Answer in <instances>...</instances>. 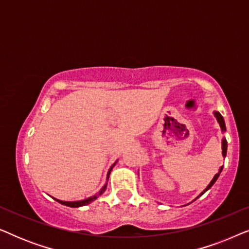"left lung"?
I'll return each instance as SVG.
<instances>
[{"mask_svg":"<svg viewBox=\"0 0 249 249\" xmlns=\"http://www.w3.org/2000/svg\"><path fill=\"white\" fill-rule=\"evenodd\" d=\"M213 114H214V117L216 118V121L219 122L220 128H221V131H222V132H226V130H227V129H226V124H224V119H223L222 115H221V114H220V112H217V111H214V112H213ZM227 148H228V145H227V139H226V137H223V138H222V156H223V158H226V155H227ZM222 169H223V166H221V168L219 169V171H217L216 175L213 177V179L211 180V182L209 183V185H207L206 188L204 189L203 192L200 193L199 195L197 196L195 199L198 198L199 196H202L204 193H206L207 190H209V189L211 188V187H212V186L214 185V183H215V181L217 180V178H219V176H220L221 171H222ZM195 199H194V200H195ZM188 204H190V203H188ZM188 204H187V205H188Z\"/></svg>","mask_w":249,"mask_h":249,"instance_id":"1","label":"left lung"}]
</instances>
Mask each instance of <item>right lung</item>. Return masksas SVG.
Returning a JSON list of instances; mask_svg holds the SVG:
<instances>
[{
  "label": "right lung",
  "instance_id": "add662e5",
  "mask_svg": "<svg viewBox=\"0 0 249 249\" xmlns=\"http://www.w3.org/2000/svg\"><path fill=\"white\" fill-rule=\"evenodd\" d=\"M117 162H118V161H115V162L113 163V164L111 165V168L108 169L107 175V182H105V183H104V186L102 187V188L100 189V192L95 194V195L90 196V197H88V198L81 199V200H73V202H68V200H61V199H57V198H55V197H52V196H51V197H52L53 199H55L56 202H59L60 204H62V205H66V206H69V207H80V206L88 205V204L93 202V200L96 199L98 196H101L102 194H103V193L105 192V189H107V180H108V177H110V173H111V171H112V169H113V166L115 165V163H117Z\"/></svg>",
  "mask_w": 249,
  "mask_h": 249
}]
</instances>
